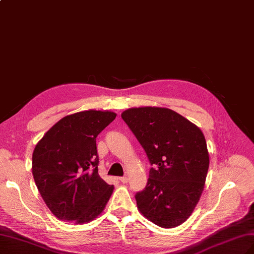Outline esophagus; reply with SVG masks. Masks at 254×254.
Returning <instances> with one entry per match:
<instances>
[{
  "label": "esophagus",
  "mask_w": 254,
  "mask_h": 254,
  "mask_svg": "<svg viewBox=\"0 0 254 254\" xmlns=\"http://www.w3.org/2000/svg\"><path fill=\"white\" fill-rule=\"evenodd\" d=\"M119 180L121 181L122 184H127V176H123V177H120Z\"/></svg>",
  "instance_id": "34e87169"
}]
</instances>
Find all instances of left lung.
<instances>
[{"instance_id": "8db88e82", "label": "left lung", "mask_w": 254, "mask_h": 254, "mask_svg": "<svg viewBox=\"0 0 254 254\" xmlns=\"http://www.w3.org/2000/svg\"><path fill=\"white\" fill-rule=\"evenodd\" d=\"M121 117L151 165L145 189L135 194L139 211L161 227L180 225L204 190L209 167L204 134L168 108H129Z\"/></svg>"}]
</instances>
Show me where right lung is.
I'll use <instances>...</instances> for the list:
<instances>
[{
    "label": "right lung",
    "mask_w": 254,
    "mask_h": 254,
    "mask_svg": "<svg viewBox=\"0 0 254 254\" xmlns=\"http://www.w3.org/2000/svg\"><path fill=\"white\" fill-rule=\"evenodd\" d=\"M116 114L87 110L64 117L44 135L32 157V173L50 211L62 221L86 223L104 210L114 186L99 175L96 137Z\"/></svg>",
    "instance_id": "right-lung-1"
}]
</instances>
